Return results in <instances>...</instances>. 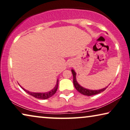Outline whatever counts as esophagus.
<instances>
[{
  "label": "esophagus",
  "mask_w": 130,
  "mask_h": 130,
  "mask_svg": "<svg viewBox=\"0 0 130 130\" xmlns=\"http://www.w3.org/2000/svg\"><path fill=\"white\" fill-rule=\"evenodd\" d=\"M69 65H70V64H69Z\"/></svg>",
  "instance_id": "obj_1"
}]
</instances>
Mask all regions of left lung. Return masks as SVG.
<instances>
[{
	"mask_svg": "<svg viewBox=\"0 0 130 130\" xmlns=\"http://www.w3.org/2000/svg\"><path fill=\"white\" fill-rule=\"evenodd\" d=\"M71 72H72L73 75V83H74L75 88L78 91V92H80L82 94L84 95L92 96L94 95L100 94V93L103 92L104 90H105V89L108 87H107L101 89H98V90H92V89L85 88L80 85L79 83H78L77 80H76V73L75 72V71L73 69H71Z\"/></svg>",
	"mask_w": 130,
	"mask_h": 130,
	"instance_id": "left-lung-1",
	"label": "left lung"
}]
</instances>
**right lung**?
<instances>
[{
  "mask_svg": "<svg viewBox=\"0 0 130 130\" xmlns=\"http://www.w3.org/2000/svg\"><path fill=\"white\" fill-rule=\"evenodd\" d=\"M58 81H59V80L58 79L56 80V84L54 88L51 89V91H47V92H31V91H28L26 90V89H25V88H23L21 85H20V87H21L25 91V92L28 93V94H29V95H30L34 96V97H35L36 98H38V99H42V100H46L51 97V96L54 95L55 94V92H56V91H57V89H58Z\"/></svg>",
  "mask_w": 130,
  "mask_h": 130,
  "instance_id": "add662e5",
  "label": "right lung"
}]
</instances>
